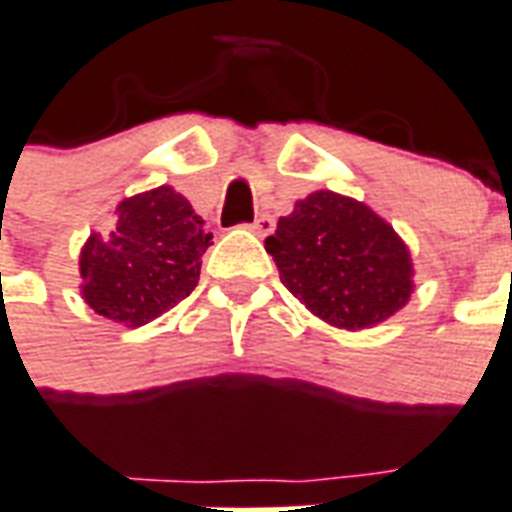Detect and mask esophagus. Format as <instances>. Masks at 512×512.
<instances>
[{"label": "esophagus", "instance_id": "obj_1", "mask_svg": "<svg viewBox=\"0 0 512 512\" xmlns=\"http://www.w3.org/2000/svg\"><path fill=\"white\" fill-rule=\"evenodd\" d=\"M249 230H252V233H257V236H268V233L274 230V219L268 217V214H260V217H257L255 222L249 225Z\"/></svg>", "mask_w": 512, "mask_h": 512}]
</instances>
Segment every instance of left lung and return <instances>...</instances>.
<instances>
[{
	"mask_svg": "<svg viewBox=\"0 0 512 512\" xmlns=\"http://www.w3.org/2000/svg\"><path fill=\"white\" fill-rule=\"evenodd\" d=\"M279 279L333 328L363 331L385 323L415 290L410 246L361 200L317 189L295 200L266 238Z\"/></svg>",
	"mask_w": 512,
	"mask_h": 512,
	"instance_id": "obj_1",
	"label": "left lung"
}]
</instances>
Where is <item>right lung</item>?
I'll return each mask as SVG.
<instances>
[{"label":"right lung","mask_w":512,"mask_h":512,"mask_svg":"<svg viewBox=\"0 0 512 512\" xmlns=\"http://www.w3.org/2000/svg\"><path fill=\"white\" fill-rule=\"evenodd\" d=\"M208 241L203 219L168 184L124 198L111 233L81 246V298L105 320L140 328L195 290Z\"/></svg>","instance_id":"1"}]
</instances>
